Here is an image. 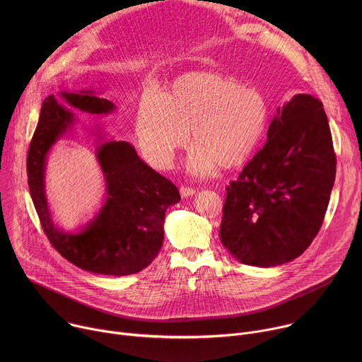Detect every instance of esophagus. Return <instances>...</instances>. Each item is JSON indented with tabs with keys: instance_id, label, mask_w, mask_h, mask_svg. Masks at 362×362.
Returning <instances> with one entry per match:
<instances>
[{
	"instance_id": "obj_1",
	"label": "esophagus",
	"mask_w": 362,
	"mask_h": 362,
	"mask_svg": "<svg viewBox=\"0 0 362 362\" xmlns=\"http://www.w3.org/2000/svg\"><path fill=\"white\" fill-rule=\"evenodd\" d=\"M179 192H180L182 197H190V196H193V194L196 193V190H194V189H192V187H186V186H182Z\"/></svg>"
}]
</instances>
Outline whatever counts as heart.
Listing matches in <instances>:
<instances>
[{
  "mask_svg": "<svg viewBox=\"0 0 362 362\" xmlns=\"http://www.w3.org/2000/svg\"><path fill=\"white\" fill-rule=\"evenodd\" d=\"M269 117L261 91L215 71H192L175 78L163 97H140L134 130L144 156L159 168L172 165L177 150L194 147L187 160L196 176L211 175L219 165L245 163L259 144Z\"/></svg>",
  "mask_w": 362,
  "mask_h": 362,
  "instance_id": "heart-1",
  "label": "heart"
}]
</instances>
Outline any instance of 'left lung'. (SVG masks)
<instances>
[{"instance_id": "1", "label": "left lung", "mask_w": 362, "mask_h": 362, "mask_svg": "<svg viewBox=\"0 0 362 362\" xmlns=\"http://www.w3.org/2000/svg\"><path fill=\"white\" fill-rule=\"evenodd\" d=\"M335 168L322 103L295 94L276 109L265 146L226 187L222 245L250 267L293 261L320 232Z\"/></svg>"}]
</instances>
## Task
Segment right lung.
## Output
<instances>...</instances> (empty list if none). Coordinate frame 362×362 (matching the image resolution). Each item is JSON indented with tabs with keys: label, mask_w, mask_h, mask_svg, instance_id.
I'll use <instances>...</instances> for the list:
<instances>
[{
	"label": "right lung",
	"mask_w": 362,
	"mask_h": 362,
	"mask_svg": "<svg viewBox=\"0 0 362 362\" xmlns=\"http://www.w3.org/2000/svg\"><path fill=\"white\" fill-rule=\"evenodd\" d=\"M42 101L28 158V187L42 229L57 252L83 271L124 276L137 274L158 256L169 206L179 203L177 187L144 163L124 140L106 139L95 124L86 129L95 137V159L106 185L98 212L76 232L62 229L53 219L45 193V166L54 144L78 124L76 112L106 116L115 103L94 90L60 91Z\"/></svg>",
	"instance_id": "right-lung-1"
}]
</instances>
